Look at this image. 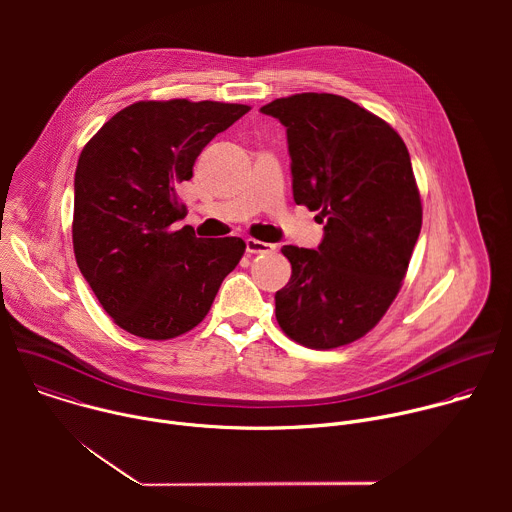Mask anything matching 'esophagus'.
<instances>
[{"label":"esophagus","mask_w":512,"mask_h":512,"mask_svg":"<svg viewBox=\"0 0 512 512\" xmlns=\"http://www.w3.org/2000/svg\"><path fill=\"white\" fill-rule=\"evenodd\" d=\"M247 245V253H273L275 251V245L271 243H263V241H257V239H247L245 241Z\"/></svg>","instance_id":"esophagus-1"}]
</instances>
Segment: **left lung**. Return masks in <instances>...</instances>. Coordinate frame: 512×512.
I'll list each match as a JSON object with an SVG mask.
<instances>
[{
	"label": "left lung",
	"instance_id": "1",
	"mask_svg": "<svg viewBox=\"0 0 512 512\" xmlns=\"http://www.w3.org/2000/svg\"><path fill=\"white\" fill-rule=\"evenodd\" d=\"M261 113L285 127L294 200L324 223L318 249H281L291 277L275 294V318L308 348L350 344L397 298L421 231L407 145L381 117L340 95H291Z\"/></svg>",
	"mask_w": 512,
	"mask_h": 512
}]
</instances>
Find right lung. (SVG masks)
<instances>
[{"mask_svg":"<svg viewBox=\"0 0 512 512\" xmlns=\"http://www.w3.org/2000/svg\"><path fill=\"white\" fill-rule=\"evenodd\" d=\"M251 107L172 99L115 113L85 145L75 172L72 245L113 322L148 340L176 338L208 314L245 253L239 237L198 239L178 188L204 145Z\"/></svg>","mask_w":512,"mask_h":512,"instance_id":"obj_1","label":"right lung"}]
</instances>
